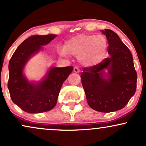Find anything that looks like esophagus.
Returning <instances> with one entry per match:
<instances>
[{"mask_svg":"<svg viewBox=\"0 0 146 146\" xmlns=\"http://www.w3.org/2000/svg\"><path fill=\"white\" fill-rule=\"evenodd\" d=\"M73 71H74V72H75V73H79V72H80V70H79V68H76V67L74 68Z\"/></svg>","mask_w":146,"mask_h":146,"instance_id":"esophagus-1","label":"esophagus"}]
</instances>
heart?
<instances>
[{
  "label": "heart",
  "instance_id": "1",
  "mask_svg": "<svg viewBox=\"0 0 146 146\" xmlns=\"http://www.w3.org/2000/svg\"><path fill=\"white\" fill-rule=\"evenodd\" d=\"M108 41L104 36L79 34L65 42L59 50L62 55L67 53L78 56V61L85 67H93L102 62L107 53Z\"/></svg>",
  "mask_w": 146,
  "mask_h": 146
}]
</instances>
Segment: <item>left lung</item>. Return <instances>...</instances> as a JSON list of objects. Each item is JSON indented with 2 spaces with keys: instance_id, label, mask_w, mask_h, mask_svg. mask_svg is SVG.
<instances>
[{
  "instance_id": "1",
  "label": "left lung",
  "mask_w": 146,
  "mask_h": 146,
  "mask_svg": "<svg viewBox=\"0 0 146 146\" xmlns=\"http://www.w3.org/2000/svg\"><path fill=\"white\" fill-rule=\"evenodd\" d=\"M101 32L108 41L110 57L97 66L83 68L80 78L90 107L111 112L123 108L133 96L137 75L132 54L118 35L109 29Z\"/></svg>"
}]
</instances>
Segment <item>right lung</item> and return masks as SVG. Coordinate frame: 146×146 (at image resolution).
Instances as JSON below:
<instances>
[{
	"label": "right lung",
	"mask_w": 146,
	"mask_h": 146,
	"mask_svg": "<svg viewBox=\"0 0 146 146\" xmlns=\"http://www.w3.org/2000/svg\"><path fill=\"white\" fill-rule=\"evenodd\" d=\"M57 35H35L19 44L9 63L8 89L14 104L28 113H42L51 110L57 104L63 83L73 70L72 66H50L40 80H30L24 74L28 61L42 51L43 46Z\"/></svg>",
	"instance_id": "add662e5"
}]
</instances>
